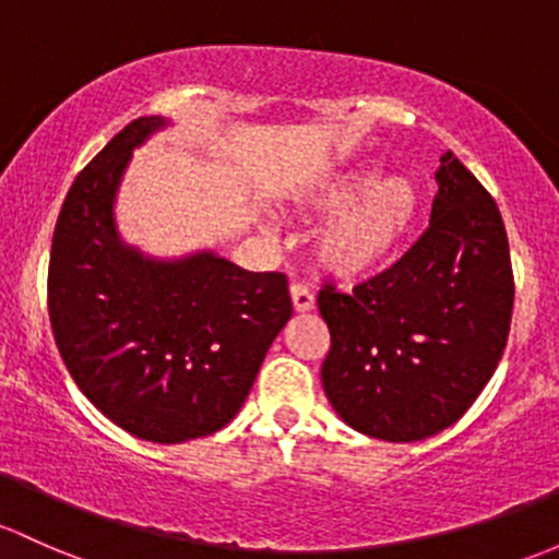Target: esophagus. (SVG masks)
Instances as JSON below:
<instances>
[{
	"label": "esophagus",
	"instance_id": "1",
	"mask_svg": "<svg viewBox=\"0 0 559 559\" xmlns=\"http://www.w3.org/2000/svg\"><path fill=\"white\" fill-rule=\"evenodd\" d=\"M289 295H292V305H295L297 313H310V310H313L316 299H313V295H310L308 289H305L302 284H292Z\"/></svg>",
	"mask_w": 559,
	"mask_h": 559
}]
</instances>
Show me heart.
Returning a JSON list of instances; mask_svg holds the SVG:
<instances>
[{
	"instance_id": "b5f03b06",
	"label": "heart",
	"mask_w": 559,
	"mask_h": 559,
	"mask_svg": "<svg viewBox=\"0 0 559 559\" xmlns=\"http://www.w3.org/2000/svg\"><path fill=\"white\" fill-rule=\"evenodd\" d=\"M297 209L326 216L313 233V262L337 281L380 273L404 251L420 222L423 192L407 174H380V163L354 160L316 176Z\"/></svg>"
}]
</instances>
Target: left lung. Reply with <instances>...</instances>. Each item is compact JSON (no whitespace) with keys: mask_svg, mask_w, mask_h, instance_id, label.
<instances>
[{"mask_svg":"<svg viewBox=\"0 0 559 559\" xmlns=\"http://www.w3.org/2000/svg\"><path fill=\"white\" fill-rule=\"evenodd\" d=\"M431 225L354 295H319L332 348L329 404L383 442H420L479 396L507 348L514 275L501 211L452 152L437 171Z\"/></svg>","mask_w":559,"mask_h":559,"instance_id":"left-lung-1","label":"left lung"}]
</instances>
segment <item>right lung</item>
Returning a JSON list of instances; mask_svg holds the SVG:
<instances>
[{
  "instance_id": "1",
  "label": "right lung",
  "mask_w": 559,
  "mask_h": 559,
  "mask_svg": "<svg viewBox=\"0 0 559 559\" xmlns=\"http://www.w3.org/2000/svg\"><path fill=\"white\" fill-rule=\"evenodd\" d=\"M168 126L139 117L87 163L58 214L47 273L74 383L115 426L157 444L225 428L292 319L286 275L249 273L211 249L168 260L122 240V176L133 150Z\"/></svg>"
}]
</instances>
